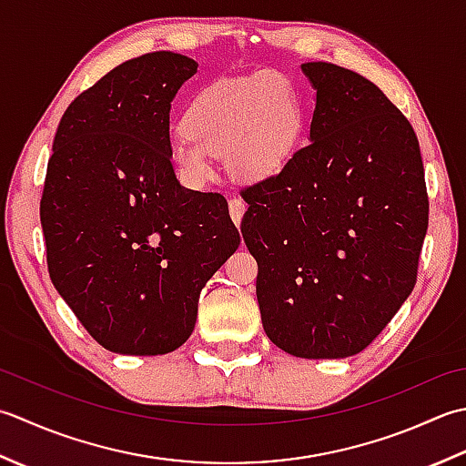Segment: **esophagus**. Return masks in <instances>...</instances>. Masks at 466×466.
I'll return each mask as SVG.
<instances>
[{"label": "esophagus", "mask_w": 466, "mask_h": 466, "mask_svg": "<svg viewBox=\"0 0 466 466\" xmlns=\"http://www.w3.org/2000/svg\"><path fill=\"white\" fill-rule=\"evenodd\" d=\"M245 208H247V205L241 201L239 197L229 198V213H231V219H233V223L237 227L241 225V219H243V215H245Z\"/></svg>", "instance_id": "esophagus-1"}]
</instances>
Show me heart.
<instances>
[{"mask_svg": "<svg viewBox=\"0 0 466 466\" xmlns=\"http://www.w3.org/2000/svg\"><path fill=\"white\" fill-rule=\"evenodd\" d=\"M183 127L170 140V157L188 180L208 177L211 155L225 158L233 178L255 183L288 165L298 145L301 106L283 76L261 72L198 90Z\"/></svg>", "mask_w": 466, "mask_h": 466, "instance_id": "obj_1", "label": "heart"}]
</instances>
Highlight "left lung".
<instances>
[{
    "mask_svg": "<svg viewBox=\"0 0 466 466\" xmlns=\"http://www.w3.org/2000/svg\"><path fill=\"white\" fill-rule=\"evenodd\" d=\"M316 90L309 145L241 191L263 329L283 352L348 358L410 296L429 229L419 138L376 84L301 64Z\"/></svg>",
    "mask_w": 466,
    "mask_h": 466,
    "instance_id": "8db88e82",
    "label": "left lung"
}]
</instances>
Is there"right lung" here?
Listing matches in <instances>:
<instances>
[{"instance_id": "obj_1", "label": "right lung", "mask_w": 466, "mask_h": 466, "mask_svg": "<svg viewBox=\"0 0 466 466\" xmlns=\"http://www.w3.org/2000/svg\"><path fill=\"white\" fill-rule=\"evenodd\" d=\"M197 62L150 52L84 90L56 130L40 201L54 288L102 348L158 356L193 334L241 243L219 193L180 187L168 116Z\"/></svg>"}]
</instances>
